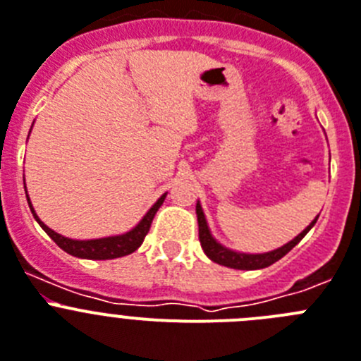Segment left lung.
I'll use <instances>...</instances> for the list:
<instances>
[{
  "instance_id": "obj_1",
  "label": "left lung",
  "mask_w": 361,
  "mask_h": 361,
  "mask_svg": "<svg viewBox=\"0 0 361 361\" xmlns=\"http://www.w3.org/2000/svg\"><path fill=\"white\" fill-rule=\"evenodd\" d=\"M196 214H197V226H200V243L204 255H207L210 261L217 262V264L226 266V268H233V269L268 268V266H271L274 262H277L279 259L284 257L286 253L290 252L293 246H297L298 243L304 239V235L313 228L314 223H317L318 219V216L314 217L310 225L302 230L295 239H291L290 243H286V245L281 246V248L271 250V252H266V253H243V252H235V250L226 248V246L221 245L216 237L212 235V232H210L209 228V223H207V217H204L203 209H201L200 201L196 203Z\"/></svg>"
}]
</instances>
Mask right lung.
<instances>
[{
	"label": "right lung",
	"instance_id": "1",
	"mask_svg": "<svg viewBox=\"0 0 361 361\" xmlns=\"http://www.w3.org/2000/svg\"><path fill=\"white\" fill-rule=\"evenodd\" d=\"M165 196L167 192L161 194L158 197V201L152 204L151 209L147 210L144 217L140 219V223L131 228L129 232L120 233V235H109V237H99V239H70V237H64L61 233H57L55 230L48 228L43 221L39 219V216L35 214L34 207L30 203V197L27 194L28 207H30L32 214H34L35 221L39 223V226L48 233V235L54 239V243L59 248H63L64 252L73 255V257L79 259H95V261H106V259H116V257H124V255H129L135 250L140 248V245L144 243L145 235H147L149 228H151V223L154 219V214L158 212V209L161 207V203L165 201Z\"/></svg>",
	"mask_w": 361,
	"mask_h": 361
}]
</instances>
